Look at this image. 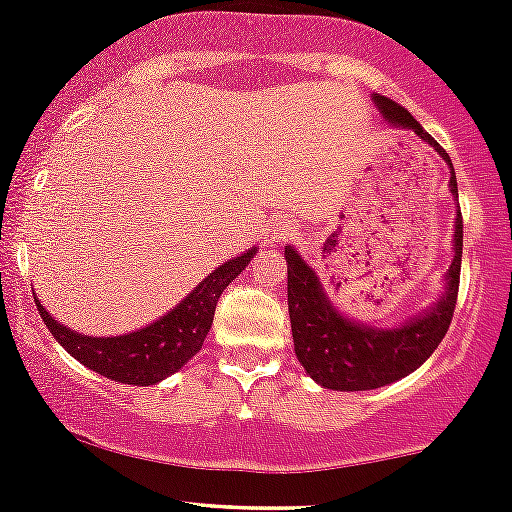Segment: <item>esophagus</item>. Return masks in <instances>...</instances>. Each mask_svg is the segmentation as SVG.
Masks as SVG:
<instances>
[{"label":"esophagus","instance_id":"1","mask_svg":"<svg viewBox=\"0 0 512 512\" xmlns=\"http://www.w3.org/2000/svg\"><path fill=\"white\" fill-rule=\"evenodd\" d=\"M287 237H292V227L280 220L271 222L266 232H263V241H266V244H280V241H285Z\"/></svg>","mask_w":512,"mask_h":512}]
</instances>
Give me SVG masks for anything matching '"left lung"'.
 <instances>
[{
    "label": "left lung",
    "mask_w": 512,
    "mask_h": 512,
    "mask_svg": "<svg viewBox=\"0 0 512 512\" xmlns=\"http://www.w3.org/2000/svg\"><path fill=\"white\" fill-rule=\"evenodd\" d=\"M372 99L387 123L413 130L445 159L450 166V191L457 198V179L450 154L421 128V123L404 106L380 94ZM452 244H455V258L445 275V295L416 319H409L396 329H377L343 317L326 297L317 273L304 263L295 246H285L292 341H295L297 360L307 375L321 387L336 392H365L401 380L426 363L445 338L455 314L459 268H462V212H457Z\"/></svg>",
    "instance_id": "left-lung-1"
}]
</instances>
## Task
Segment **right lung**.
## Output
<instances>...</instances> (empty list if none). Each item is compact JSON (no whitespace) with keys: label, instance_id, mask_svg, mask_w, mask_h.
Listing matches in <instances>:
<instances>
[{"label":"right lung","instance_id":"right-lung-1","mask_svg":"<svg viewBox=\"0 0 512 512\" xmlns=\"http://www.w3.org/2000/svg\"><path fill=\"white\" fill-rule=\"evenodd\" d=\"M254 254L256 249H249L246 254L229 258L203 283L195 285L191 295L176 304L169 314H164L154 324L142 326L135 333H125V336H82L50 317L43 304L36 300V295L33 300H36L38 314L48 331L74 360L108 380L149 387V384H157L179 372L203 348L212 317H215L217 300L225 287L249 266Z\"/></svg>","mask_w":512,"mask_h":512}]
</instances>
